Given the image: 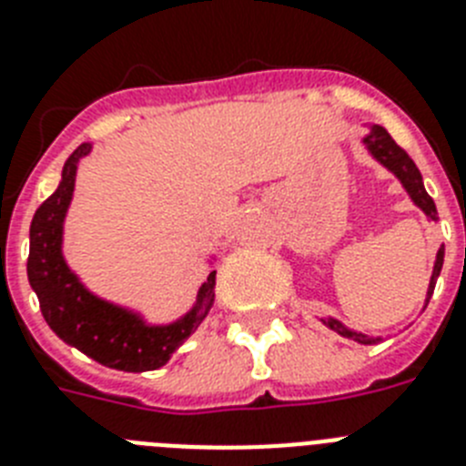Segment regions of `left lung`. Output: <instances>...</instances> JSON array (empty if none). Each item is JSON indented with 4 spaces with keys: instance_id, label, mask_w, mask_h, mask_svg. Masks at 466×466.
I'll use <instances>...</instances> for the list:
<instances>
[{
    "instance_id": "8db88e82",
    "label": "left lung",
    "mask_w": 466,
    "mask_h": 466,
    "mask_svg": "<svg viewBox=\"0 0 466 466\" xmlns=\"http://www.w3.org/2000/svg\"><path fill=\"white\" fill-rule=\"evenodd\" d=\"M367 127V135L362 137V144H365L367 154L372 156L377 163H381V166L389 170V173H393L398 177V182L402 185V189L408 191L410 201L417 206V208L421 210V213L426 215V220H436L439 218V213H436V203H433V198L426 194L424 189V182H421V173L420 167L414 166V160L410 158L405 151H402L400 147H398L396 142H393V137L389 135V132L381 127V125H365ZM443 256H445V248L441 246L439 253H436V263H433V272H431V279H429V289H426V300H424V308L426 303H429V299H431L433 293V287H436V279H439L441 275V268H443ZM322 319L329 329H334L336 334L346 336V339H350V341H358V343H377L381 341V339H372V336L367 334H360V331L355 329H348L346 324L339 322V319L334 318H319Z\"/></svg>"
}]
</instances>
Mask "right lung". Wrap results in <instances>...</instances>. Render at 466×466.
<instances>
[{"label":"right lung","mask_w":466,"mask_h":466,"mask_svg":"<svg viewBox=\"0 0 466 466\" xmlns=\"http://www.w3.org/2000/svg\"><path fill=\"white\" fill-rule=\"evenodd\" d=\"M89 151L92 144L85 142L68 156L56 191L35 210L30 222L27 281L37 293L49 329L61 341L120 372L158 370L198 329L213 308L215 269L198 287L194 306L167 324L147 322L139 310L118 306L87 289L64 256V227L76 194L77 166ZM213 260L210 258L208 265Z\"/></svg>","instance_id":"1"}]
</instances>
